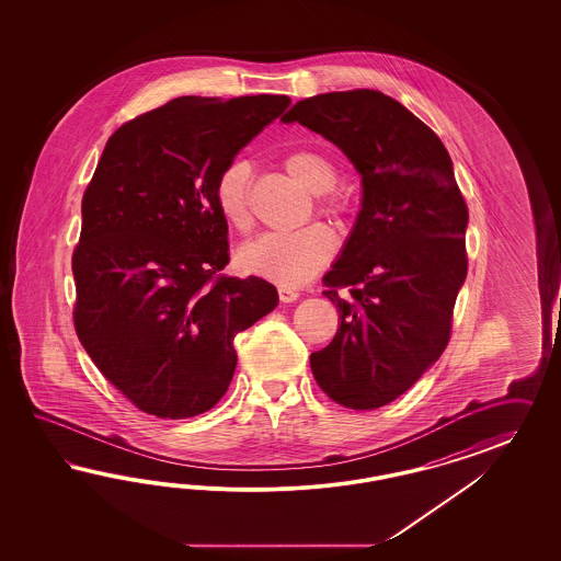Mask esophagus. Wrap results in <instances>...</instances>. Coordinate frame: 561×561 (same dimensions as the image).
I'll use <instances>...</instances> for the list:
<instances>
[{
	"mask_svg": "<svg viewBox=\"0 0 561 561\" xmlns=\"http://www.w3.org/2000/svg\"><path fill=\"white\" fill-rule=\"evenodd\" d=\"M277 294H279V300L282 302H294V300H298L300 298V291L294 288H277Z\"/></svg>",
	"mask_w": 561,
	"mask_h": 561,
	"instance_id": "34e87169",
	"label": "esophagus"
}]
</instances>
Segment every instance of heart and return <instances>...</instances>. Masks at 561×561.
Instances as JSON below:
<instances>
[{"label":"heart","instance_id":"1","mask_svg":"<svg viewBox=\"0 0 561 561\" xmlns=\"http://www.w3.org/2000/svg\"><path fill=\"white\" fill-rule=\"evenodd\" d=\"M284 169L289 176L317 193L319 211L335 220H347L354 211L352 197L345 188L335 187L337 167L329 153L314 148H300L286 153ZM253 167L247 160H230L218 172L214 183V199L221 218L234 230L247 234L253 228L251 204ZM335 251L333 230L312 221L294 232L263 234L238 251V265L244 273L263 277L277 286H302L323 270Z\"/></svg>","mask_w":561,"mask_h":561}]
</instances>
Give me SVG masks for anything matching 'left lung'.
<instances>
[{"instance_id": "1", "label": "left lung", "mask_w": 561, "mask_h": 561, "mask_svg": "<svg viewBox=\"0 0 561 561\" xmlns=\"http://www.w3.org/2000/svg\"><path fill=\"white\" fill-rule=\"evenodd\" d=\"M284 121L333 141L362 174L356 228L323 277L340 329L310 368L343 408H382L450 341L469 209L440 137L378 90L317 94Z\"/></svg>"}]
</instances>
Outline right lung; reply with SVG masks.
I'll use <instances>...</instances> for the list:
<instances>
[{
	"label": "right lung",
	"mask_w": 561,
	"mask_h": 561,
	"mask_svg": "<svg viewBox=\"0 0 561 561\" xmlns=\"http://www.w3.org/2000/svg\"><path fill=\"white\" fill-rule=\"evenodd\" d=\"M288 96H181L108 137L82 197L71 255L73 327L102 376L139 411L183 420L234 376L237 333L277 306L270 282L220 273L228 224L214 183Z\"/></svg>",
	"instance_id": "obj_1"
}]
</instances>
